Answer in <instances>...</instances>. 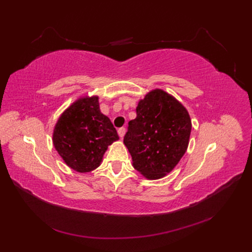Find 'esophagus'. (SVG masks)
<instances>
[{
	"mask_svg": "<svg viewBox=\"0 0 252 252\" xmlns=\"http://www.w3.org/2000/svg\"><path fill=\"white\" fill-rule=\"evenodd\" d=\"M125 132H126V129H125L124 127H121V128H119L118 133H119V136H120V138H123V136L125 135Z\"/></svg>",
	"mask_w": 252,
	"mask_h": 252,
	"instance_id": "obj_1",
	"label": "esophagus"
}]
</instances>
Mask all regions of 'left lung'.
I'll return each mask as SVG.
<instances>
[{"instance_id": "1", "label": "left lung", "mask_w": 252, "mask_h": 252, "mask_svg": "<svg viewBox=\"0 0 252 252\" xmlns=\"http://www.w3.org/2000/svg\"><path fill=\"white\" fill-rule=\"evenodd\" d=\"M190 132L187 109L166 91L155 89L139 102L124 144L134 169L146 179L158 180L178 165L187 150Z\"/></svg>"}]
</instances>
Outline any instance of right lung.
I'll return each instance as SVG.
<instances>
[{"label":"right lung","instance_id":"1","mask_svg":"<svg viewBox=\"0 0 252 252\" xmlns=\"http://www.w3.org/2000/svg\"><path fill=\"white\" fill-rule=\"evenodd\" d=\"M118 140L116 128L101 112L96 95L73 102L61 114L52 135L66 165L82 173L97 168L109 145Z\"/></svg>","mask_w":252,"mask_h":252}]
</instances>
